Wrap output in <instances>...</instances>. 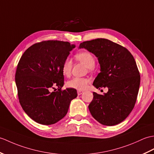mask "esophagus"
I'll list each match as a JSON object with an SVG mask.
<instances>
[{"label": "esophagus", "mask_w": 154, "mask_h": 154, "mask_svg": "<svg viewBox=\"0 0 154 154\" xmlns=\"http://www.w3.org/2000/svg\"><path fill=\"white\" fill-rule=\"evenodd\" d=\"M83 91H77V94H78V95H81V94L82 93H83Z\"/></svg>", "instance_id": "obj_1"}]
</instances>
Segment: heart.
Listing matches in <instances>:
<instances>
[{
    "instance_id": "heart-1",
    "label": "heart",
    "mask_w": 154,
    "mask_h": 154,
    "mask_svg": "<svg viewBox=\"0 0 154 154\" xmlns=\"http://www.w3.org/2000/svg\"><path fill=\"white\" fill-rule=\"evenodd\" d=\"M76 58L84 63L88 69L93 68L95 66V59L93 55L88 52H81L75 55ZM72 61L70 58H66L62 63V72L64 76L68 77L72 68ZM90 80L85 77H74L66 83L68 88L78 91H84L87 88Z\"/></svg>"
}]
</instances>
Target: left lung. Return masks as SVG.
<instances>
[{
  "label": "left lung",
  "instance_id": "1",
  "mask_svg": "<svg viewBox=\"0 0 154 154\" xmlns=\"http://www.w3.org/2000/svg\"><path fill=\"white\" fill-rule=\"evenodd\" d=\"M79 48L87 49L98 58L100 72L93 85L108 88L103 94L93 92L88 106L92 116L103 125L120 123L133 110L140 87V76L134 57L127 48L106 38L83 42Z\"/></svg>",
  "mask_w": 154,
  "mask_h": 154
}]
</instances>
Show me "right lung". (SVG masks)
Listing matches in <instances>:
<instances>
[{"instance_id":"1","label":"right lung","mask_w":154,"mask_h":154,"mask_svg":"<svg viewBox=\"0 0 154 154\" xmlns=\"http://www.w3.org/2000/svg\"><path fill=\"white\" fill-rule=\"evenodd\" d=\"M75 47L68 42L42 41L31 46L21 57L15 76L17 95L24 112L35 122L46 125L57 123L77 96L75 89L61 90L62 63ZM54 86L59 90L51 93Z\"/></svg>"}]
</instances>
